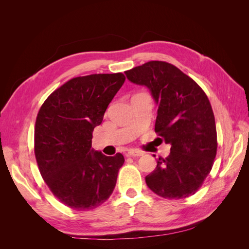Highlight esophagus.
Returning <instances> with one entry per match:
<instances>
[{"label":"esophagus","mask_w":249,"mask_h":249,"mask_svg":"<svg viewBox=\"0 0 249 249\" xmlns=\"http://www.w3.org/2000/svg\"><path fill=\"white\" fill-rule=\"evenodd\" d=\"M143 154L141 152H139V150H136V149L127 150V156H130V157H140Z\"/></svg>","instance_id":"34e87169"}]
</instances>
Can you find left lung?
<instances>
[{
    "instance_id": "obj_1",
    "label": "left lung",
    "mask_w": 249,
    "mask_h": 249,
    "mask_svg": "<svg viewBox=\"0 0 249 249\" xmlns=\"http://www.w3.org/2000/svg\"><path fill=\"white\" fill-rule=\"evenodd\" d=\"M134 84L146 86L158 106L155 132L170 144L145 177L159 196L179 199L193 195L213 166L217 152L214 113L205 91L178 67L149 61L124 71Z\"/></svg>"
}]
</instances>
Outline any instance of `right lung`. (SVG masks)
<instances>
[{"instance_id":"1","label":"right lung","mask_w":249,"mask_h":249,"mask_svg":"<svg viewBox=\"0 0 249 249\" xmlns=\"http://www.w3.org/2000/svg\"><path fill=\"white\" fill-rule=\"evenodd\" d=\"M122 72L67 81L51 93L37 114L34 153L53 194L73 210H92L114 190L122 154L107 157L91 147L92 132L124 83Z\"/></svg>"}]
</instances>
